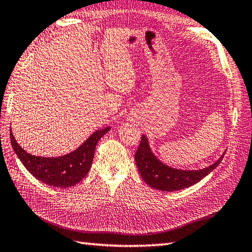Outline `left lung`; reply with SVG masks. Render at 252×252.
Returning a JSON list of instances; mask_svg holds the SVG:
<instances>
[{
  "mask_svg": "<svg viewBox=\"0 0 252 252\" xmlns=\"http://www.w3.org/2000/svg\"><path fill=\"white\" fill-rule=\"evenodd\" d=\"M217 162L203 169L181 170L171 168L157 158L150 149L147 136H141L138 149L135 153V162L144 181L153 189L164 191L180 190L198 183L220 164L223 156Z\"/></svg>",
  "mask_w": 252,
  "mask_h": 252,
  "instance_id": "1",
  "label": "left lung"
}]
</instances>
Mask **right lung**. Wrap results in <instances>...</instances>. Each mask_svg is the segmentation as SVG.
I'll return each instance as SVG.
<instances>
[{
	"mask_svg": "<svg viewBox=\"0 0 252 252\" xmlns=\"http://www.w3.org/2000/svg\"><path fill=\"white\" fill-rule=\"evenodd\" d=\"M111 127L96 130L77 149L57 158L32 156L19 146L10 130L12 149L32 175L39 181L56 188H70L81 182L93 164L95 146Z\"/></svg>",
	"mask_w": 252,
	"mask_h": 252,
	"instance_id": "obj_1",
	"label": "right lung"
}]
</instances>
